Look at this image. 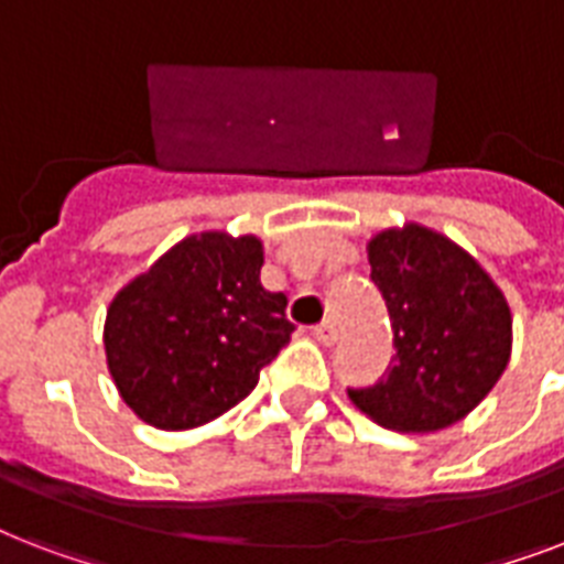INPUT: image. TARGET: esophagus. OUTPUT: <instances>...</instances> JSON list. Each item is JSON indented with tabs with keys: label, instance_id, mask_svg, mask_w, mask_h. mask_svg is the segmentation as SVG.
Returning a JSON list of instances; mask_svg holds the SVG:
<instances>
[{
	"label": "esophagus",
	"instance_id": "34e87169",
	"mask_svg": "<svg viewBox=\"0 0 564 564\" xmlns=\"http://www.w3.org/2000/svg\"><path fill=\"white\" fill-rule=\"evenodd\" d=\"M313 336H316L322 345H334L336 343V325L330 322V318H327V322H322V325L313 327Z\"/></svg>",
	"mask_w": 564,
	"mask_h": 564
}]
</instances>
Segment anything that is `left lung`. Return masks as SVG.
Masks as SVG:
<instances>
[{
    "label": "left lung",
    "instance_id": "1",
    "mask_svg": "<svg viewBox=\"0 0 564 564\" xmlns=\"http://www.w3.org/2000/svg\"><path fill=\"white\" fill-rule=\"evenodd\" d=\"M369 263L392 322L394 357L380 383L348 389V398L398 433L451 427L507 369V299L465 248L415 221L371 237Z\"/></svg>",
    "mask_w": 564,
    "mask_h": 564
}]
</instances>
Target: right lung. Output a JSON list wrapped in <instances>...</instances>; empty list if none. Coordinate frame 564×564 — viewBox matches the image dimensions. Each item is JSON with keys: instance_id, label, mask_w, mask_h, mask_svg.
<instances>
[{"instance_id": "right-lung-1", "label": "right lung", "mask_w": 564, "mask_h": 564, "mask_svg": "<svg viewBox=\"0 0 564 564\" xmlns=\"http://www.w3.org/2000/svg\"><path fill=\"white\" fill-rule=\"evenodd\" d=\"M263 242L204 230L113 295L108 371L137 419L189 430L237 406L290 343L286 295L260 283Z\"/></svg>"}]
</instances>
